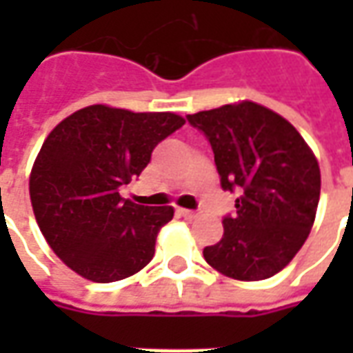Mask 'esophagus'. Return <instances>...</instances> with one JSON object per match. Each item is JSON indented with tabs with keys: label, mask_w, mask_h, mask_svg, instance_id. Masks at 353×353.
<instances>
[{
	"label": "esophagus",
	"mask_w": 353,
	"mask_h": 353,
	"mask_svg": "<svg viewBox=\"0 0 353 353\" xmlns=\"http://www.w3.org/2000/svg\"><path fill=\"white\" fill-rule=\"evenodd\" d=\"M177 214L185 217V219H196L199 217V212H192V210H177Z\"/></svg>",
	"instance_id": "1"
}]
</instances>
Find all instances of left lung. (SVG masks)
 <instances>
[{
  "label": "left lung",
  "mask_w": 353,
  "mask_h": 353,
  "mask_svg": "<svg viewBox=\"0 0 353 353\" xmlns=\"http://www.w3.org/2000/svg\"><path fill=\"white\" fill-rule=\"evenodd\" d=\"M214 149L225 191L240 192L236 214L223 217V238L204 248L217 272L266 280L289 265L316 219L321 176L293 124L255 101L187 115Z\"/></svg>",
  "instance_id": "left-lung-1"
}]
</instances>
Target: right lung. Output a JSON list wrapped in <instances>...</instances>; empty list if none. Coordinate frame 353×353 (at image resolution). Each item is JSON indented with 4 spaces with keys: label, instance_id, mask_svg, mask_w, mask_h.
Segmentation results:
<instances>
[{
    "label": "right lung",
    "instance_id": "add662e5",
    "mask_svg": "<svg viewBox=\"0 0 353 353\" xmlns=\"http://www.w3.org/2000/svg\"><path fill=\"white\" fill-rule=\"evenodd\" d=\"M185 124L176 113L88 105L50 132L30 174L32 208L50 250L98 283L124 280L153 259L172 206H141L119 189L138 177L153 149Z\"/></svg>",
    "mask_w": 353,
    "mask_h": 353
}]
</instances>
